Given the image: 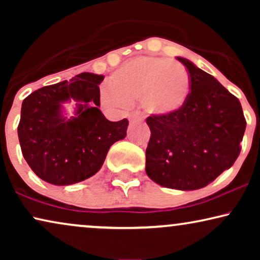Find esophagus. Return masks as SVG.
<instances>
[{
  "mask_svg": "<svg viewBox=\"0 0 260 260\" xmlns=\"http://www.w3.org/2000/svg\"><path fill=\"white\" fill-rule=\"evenodd\" d=\"M140 119H142L141 112L135 111V112H131L130 115H129V120H130V122H134V120H140Z\"/></svg>",
  "mask_w": 260,
  "mask_h": 260,
  "instance_id": "esophagus-1",
  "label": "esophagus"
}]
</instances>
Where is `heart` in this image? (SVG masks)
<instances>
[{
  "label": "heart",
  "mask_w": 260,
  "mask_h": 260,
  "mask_svg": "<svg viewBox=\"0 0 260 260\" xmlns=\"http://www.w3.org/2000/svg\"><path fill=\"white\" fill-rule=\"evenodd\" d=\"M109 87L110 91L102 93L106 104L124 106L141 102L149 115L168 117L187 104L190 77L182 65L172 60L140 56L113 72Z\"/></svg>",
  "instance_id": "1"
}]
</instances>
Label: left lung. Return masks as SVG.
Listing matches in <instances>:
<instances>
[{
	"instance_id": "left-lung-1",
	"label": "left lung",
	"mask_w": 260,
	"mask_h": 260,
	"mask_svg": "<svg viewBox=\"0 0 260 260\" xmlns=\"http://www.w3.org/2000/svg\"><path fill=\"white\" fill-rule=\"evenodd\" d=\"M190 95L180 112L150 116L151 136L145 150V172L159 186L200 189L230 169L240 154L246 129L239 99L214 77L182 56Z\"/></svg>"
}]
</instances>
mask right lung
Segmentation results:
<instances>
[{
    "instance_id": "obj_1",
    "label": "right lung",
    "mask_w": 260,
    "mask_h": 260,
    "mask_svg": "<svg viewBox=\"0 0 260 260\" xmlns=\"http://www.w3.org/2000/svg\"><path fill=\"white\" fill-rule=\"evenodd\" d=\"M104 76L77 74L34 91L22 102L17 135L30 169L46 182L70 186L99 172L111 145L126 136V118L110 122L101 110ZM76 102L67 117L63 104Z\"/></svg>"
}]
</instances>
